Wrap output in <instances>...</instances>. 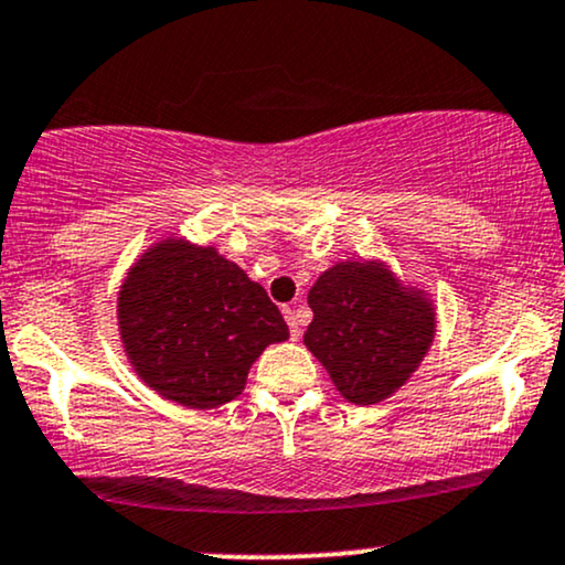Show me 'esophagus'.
<instances>
[{
	"mask_svg": "<svg viewBox=\"0 0 565 565\" xmlns=\"http://www.w3.org/2000/svg\"><path fill=\"white\" fill-rule=\"evenodd\" d=\"M284 319H287V323H289L291 337H295V340H297V337H300V332H302V329H300V319H297V313H295V310H291V308H284Z\"/></svg>",
	"mask_w": 565,
	"mask_h": 565,
	"instance_id": "obj_1",
	"label": "esophagus"
}]
</instances>
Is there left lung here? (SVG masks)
I'll return each instance as SVG.
<instances>
[{
    "mask_svg": "<svg viewBox=\"0 0 565 565\" xmlns=\"http://www.w3.org/2000/svg\"><path fill=\"white\" fill-rule=\"evenodd\" d=\"M302 342L350 404L391 398L436 340V305L382 260L334 263L308 291Z\"/></svg>",
    "mask_w": 565,
    "mask_h": 565,
    "instance_id": "8db88e82",
    "label": "left lung"
}]
</instances>
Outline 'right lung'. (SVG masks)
Returning <instances> with one entry per match:
<instances>
[{"instance_id": "add662e5", "label": "right lung", "mask_w": 565, "mask_h": 565, "mask_svg": "<svg viewBox=\"0 0 565 565\" xmlns=\"http://www.w3.org/2000/svg\"><path fill=\"white\" fill-rule=\"evenodd\" d=\"M125 355L161 398L217 408L242 395L260 353L289 337L265 289L215 246L167 236L127 270L116 297Z\"/></svg>"}]
</instances>
